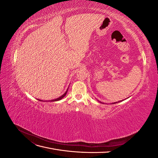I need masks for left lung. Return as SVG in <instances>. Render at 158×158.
<instances>
[{
	"mask_svg": "<svg viewBox=\"0 0 158 158\" xmlns=\"http://www.w3.org/2000/svg\"><path fill=\"white\" fill-rule=\"evenodd\" d=\"M122 101H123V100H122ZM122 101H120V102H122ZM114 102V103H113L112 104H114V103H118V102ZM100 103H102L101 102H99Z\"/></svg>",
	"mask_w": 158,
	"mask_h": 158,
	"instance_id": "1",
	"label": "left lung"
}]
</instances>
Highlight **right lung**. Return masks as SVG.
I'll use <instances>...</instances> for the list:
<instances>
[{
  "label": "right lung",
  "mask_w": 158,
  "mask_h": 158,
  "mask_svg": "<svg viewBox=\"0 0 158 158\" xmlns=\"http://www.w3.org/2000/svg\"><path fill=\"white\" fill-rule=\"evenodd\" d=\"M69 89V88H68ZM68 89H67V90H66V92H65V93L64 94H63V95H61V96H60V97H59L58 98H56V99H52V100H50V101L49 102H56V101H59V100H60V99H63L64 96H65V95H66V93H67V92H68ZM38 100H39V101H41V102H44V101H43V100H40V99H38Z\"/></svg>",
  "instance_id": "obj_1"
}]
</instances>
